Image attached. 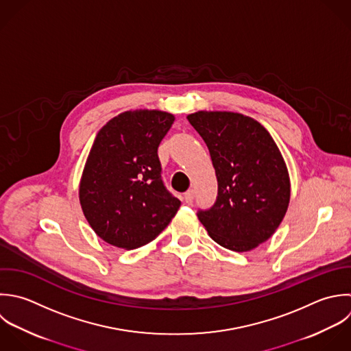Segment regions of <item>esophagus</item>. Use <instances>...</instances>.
Returning <instances> with one entry per match:
<instances>
[{
    "label": "esophagus",
    "instance_id": "esophagus-1",
    "mask_svg": "<svg viewBox=\"0 0 351 351\" xmlns=\"http://www.w3.org/2000/svg\"><path fill=\"white\" fill-rule=\"evenodd\" d=\"M193 199H194V191L193 190H189L187 193H184V202L187 205H191Z\"/></svg>",
    "mask_w": 351,
    "mask_h": 351
}]
</instances>
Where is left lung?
Segmentation results:
<instances>
[{
    "label": "left lung",
    "mask_w": 351,
    "mask_h": 351,
    "mask_svg": "<svg viewBox=\"0 0 351 351\" xmlns=\"http://www.w3.org/2000/svg\"><path fill=\"white\" fill-rule=\"evenodd\" d=\"M187 120L205 141L219 193L198 219L220 246L243 253L267 242L283 221L291 197L286 161L264 125L227 110H198Z\"/></svg>",
    "instance_id": "obj_1"
}]
</instances>
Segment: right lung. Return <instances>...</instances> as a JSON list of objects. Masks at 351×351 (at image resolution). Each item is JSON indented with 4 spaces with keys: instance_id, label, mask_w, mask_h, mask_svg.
Segmentation results:
<instances>
[{
    "instance_id": "1",
    "label": "right lung",
    "mask_w": 351,
    "mask_h": 351,
    "mask_svg": "<svg viewBox=\"0 0 351 351\" xmlns=\"http://www.w3.org/2000/svg\"><path fill=\"white\" fill-rule=\"evenodd\" d=\"M175 121L158 109L125 110L97 134L79 182V202L106 243L138 249L154 241L180 201L161 180L157 149Z\"/></svg>"
}]
</instances>
